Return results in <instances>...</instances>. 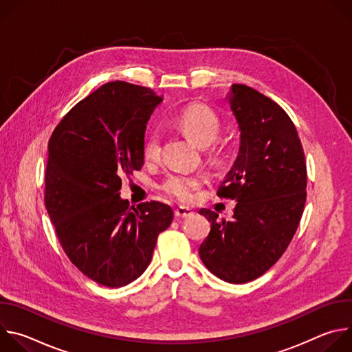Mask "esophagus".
Returning <instances> with one entry per match:
<instances>
[{
  "label": "esophagus",
  "instance_id": "esophagus-1",
  "mask_svg": "<svg viewBox=\"0 0 352 352\" xmlns=\"http://www.w3.org/2000/svg\"><path fill=\"white\" fill-rule=\"evenodd\" d=\"M174 214H175L177 219H186V217L192 216L193 212L190 209H188V208H177L174 210Z\"/></svg>",
  "mask_w": 352,
  "mask_h": 352
}]
</instances>
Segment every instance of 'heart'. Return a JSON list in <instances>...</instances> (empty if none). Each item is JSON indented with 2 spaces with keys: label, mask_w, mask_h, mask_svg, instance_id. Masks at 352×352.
<instances>
[{
  "label": "heart",
  "mask_w": 352,
  "mask_h": 352,
  "mask_svg": "<svg viewBox=\"0 0 352 352\" xmlns=\"http://www.w3.org/2000/svg\"><path fill=\"white\" fill-rule=\"evenodd\" d=\"M174 124L200 146H209L220 133L221 121L217 113L206 104L192 103L184 107L174 118ZM162 155V138L157 132L148 133L143 143V156L146 162H157ZM205 179L200 175L171 174L163 184L162 189L178 202L189 204L195 192L204 186Z\"/></svg>",
  "instance_id": "obj_1"
}]
</instances>
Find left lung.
Returning <instances> with one entry per match:
<instances>
[{"label": "left lung", "mask_w": 352, "mask_h": 352, "mask_svg": "<svg viewBox=\"0 0 352 352\" xmlns=\"http://www.w3.org/2000/svg\"><path fill=\"white\" fill-rule=\"evenodd\" d=\"M228 102L241 144L217 196L238 204L231 220L200 209L212 228L199 256L219 278L242 284L265 274L289 245L307 200V163L294 122L272 98L235 83Z\"/></svg>", "instance_id": "obj_1"}]
</instances>
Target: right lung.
<instances>
[{
	"mask_svg": "<svg viewBox=\"0 0 352 352\" xmlns=\"http://www.w3.org/2000/svg\"><path fill=\"white\" fill-rule=\"evenodd\" d=\"M163 97L109 82L79 102L48 142L44 204L69 261L89 278L118 288L152 261L174 213L160 202L121 199V177L143 166L146 124Z\"/></svg>",
	"mask_w": 352,
	"mask_h": 352,
	"instance_id": "1",
	"label": "right lung"
}]
</instances>
